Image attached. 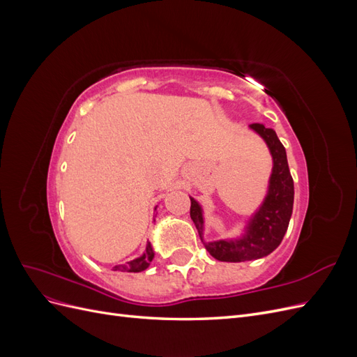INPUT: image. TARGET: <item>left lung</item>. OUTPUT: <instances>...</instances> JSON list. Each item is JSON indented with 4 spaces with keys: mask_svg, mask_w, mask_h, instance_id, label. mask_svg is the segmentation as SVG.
Wrapping results in <instances>:
<instances>
[{
    "mask_svg": "<svg viewBox=\"0 0 357 357\" xmlns=\"http://www.w3.org/2000/svg\"><path fill=\"white\" fill-rule=\"evenodd\" d=\"M255 131L266 143L273 156V171L268 181L266 197L248 220L238 238L204 241V211L195 198H190V218L208 253L222 262H245L273 253L282 243L294 210V178L290 176L286 149L274 129L262 123H252Z\"/></svg>",
    "mask_w": 357,
    "mask_h": 357,
    "instance_id": "left-lung-1",
    "label": "left lung"
}]
</instances>
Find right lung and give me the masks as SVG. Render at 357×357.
<instances>
[{"instance_id":"right-lung-1","label":"right lung","mask_w":357,"mask_h":357,"mask_svg":"<svg viewBox=\"0 0 357 357\" xmlns=\"http://www.w3.org/2000/svg\"><path fill=\"white\" fill-rule=\"evenodd\" d=\"M156 210V208H155ZM155 257V252H153V247L150 243H147L146 245V250L144 253L139 256V257H135L132 259V261H129L123 265H116L113 269L114 271H126V273H142L144 271V269L149 268L150 262L153 261Z\"/></svg>"}]
</instances>
